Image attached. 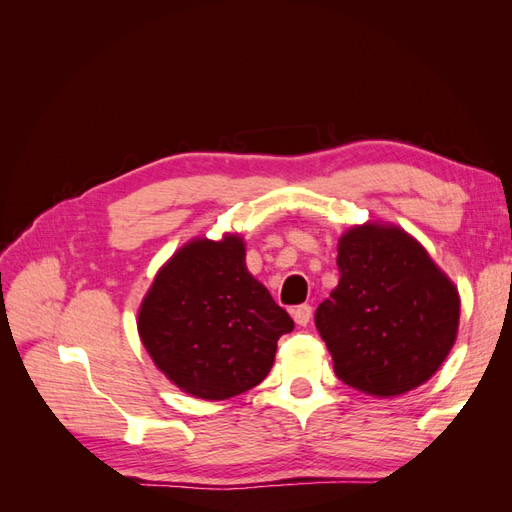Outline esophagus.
Instances as JSON below:
<instances>
[{"label": "esophagus", "mask_w": 512, "mask_h": 512, "mask_svg": "<svg viewBox=\"0 0 512 512\" xmlns=\"http://www.w3.org/2000/svg\"><path fill=\"white\" fill-rule=\"evenodd\" d=\"M292 318L299 324V327H307L309 318H312V305H297L292 309Z\"/></svg>", "instance_id": "1"}]
</instances>
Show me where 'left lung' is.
I'll list each match as a JSON object with an SVG mask.
<instances>
[{
    "mask_svg": "<svg viewBox=\"0 0 512 512\" xmlns=\"http://www.w3.org/2000/svg\"><path fill=\"white\" fill-rule=\"evenodd\" d=\"M337 269L339 284L314 316L337 378L393 397L436 374L455 344L459 297L423 247L399 228H352Z\"/></svg>",
    "mask_w": 512,
    "mask_h": 512,
    "instance_id": "left-lung-1",
    "label": "left lung"
}]
</instances>
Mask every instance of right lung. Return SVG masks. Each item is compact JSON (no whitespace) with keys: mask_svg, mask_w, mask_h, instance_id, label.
I'll return each instance as SVG.
<instances>
[{"mask_svg":"<svg viewBox=\"0 0 512 512\" xmlns=\"http://www.w3.org/2000/svg\"><path fill=\"white\" fill-rule=\"evenodd\" d=\"M286 309L245 269L239 237L198 239L166 262L138 314V333L164 374L200 399H228L265 380Z\"/></svg>","mask_w":512,"mask_h":512,"instance_id":"add662e5","label":"right lung"}]
</instances>
